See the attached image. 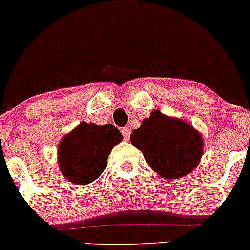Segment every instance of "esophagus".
<instances>
[{"label": "esophagus", "mask_w": 250, "mask_h": 250, "mask_svg": "<svg viewBox=\"0 0 250 250\" xmlns=\"http://www.w3.org/2000/svg\"><path fill=\"white\" fill-rule=\"evenodd\" d=\"M130 132H132V130H130L129 127H125V128H123V129H122V135H123V138H125V140L129 139Z\"/></svg>", "instance_id": "34e87169"}]
</instances>
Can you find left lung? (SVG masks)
Instances as JSON below:
<instances>
[{"label": "left lung", "mask_w": 250, "mask_h": 250, "mask_svg": "<svg viewBox=\"0 0 250 250\" xmlns=\"http://www.w3.org/2000/svg\"><path fill=\"white\" fill-rule=\"evenodd\" d=\"M130 142L157 174L168 179L190 173L203 154V138L192 125L157 110L133 130Z\"/></svg>", "instance_id": "left-lung-1"}]
</instances>
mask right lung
<instances>
[{"mask_svg":"<svg viewBox=\"0 0 250 250\" xmlns=\"http://www.w3.org/2000/svg\"><path fill=\"white\" fill-rule=\"evenodd\" d=\"M121 140L122 134L115 125L79 123L58 147L61 172L79 186L91 183L105 171L111 150Z\"/></svg>","mask_w":250,"mask_h":250,"instance_id":"add662e5","label":"right lung"}]
</instances>
